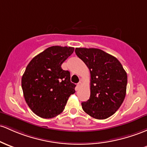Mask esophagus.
<instances>
[{"mask_svg":"<svg viewBox=\"0 0 147 147\" xmlns=\"http://www.w3.org/2000/svg\"><path fill=\"white\" fill-rule=\"evenodd\" d=\"M82 82L81 81H80V82H79L78 84H77V87H78V88H80V87L82 86Z\"/></svg>","mask_w":147,"mask_h":147,"instance_id":"34e87169","label":"esophagus"}]
</instances>
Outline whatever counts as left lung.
<instances>
[{
    "instance_id": "8db88e82",
    "label": "left lung",
    "mask_w": 147,
    "mask_h": 147,
    "mask_svg": "<svg viewBox=\"0 0 147 147\" xmlns=\"http://www.w3.org/2000/svg\"><path fill=\"white\" fill-rule=\"evenodd\" d=\"M75 53L90 70L91 95L82 109L93 118L105 119L123 103L126 93L127 74L118 59L96 48H76Z\"/></svg>"
}]
</instances>
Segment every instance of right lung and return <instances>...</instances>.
I'll return each mask as SVG.
<instances>
[{"label": "right lung", "mask_w": 147, "mask_h": 147, "mask_svg": "<svg viewBox=\"0 0 147 147\" xmlns=\"http://www.w3.org/2000/svg\"><path fill=\"white\" fill-rule=\"evenodd\" d=\"M74 47L52 46L35 56L22 78L25 100L41 118L51 119L65 109L68 98L75 93L70 74L61 65L73 53Z\"/></svg>", "instance_id": "obj_1"}]
</instances>
